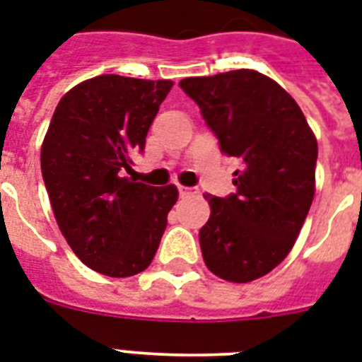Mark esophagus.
<instances>
[{
	"label": "esophagus",
	"mask_w": 362,
	"mask_h": 362,
	"mask_svg": "<svg viewBox=\"0 0 362 362\" xmlns=\"http://www.w3.org/2000/svg\"><path fill=\"white\" fill-rule=\"evenodd\" d=\"M189 193H193V192H192V187L178 186V195H180V197H186V195H189Z\"/></svg>",
	"instance_id": "esophagus-1"
}]
</instances>
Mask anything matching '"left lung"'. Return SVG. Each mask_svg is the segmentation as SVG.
I'll return each instance as SVG.
<instances>
[{"label":"left lung","instance_id":"8db88e82","mask_svg":"<svg viewBox=\"0 0 362 362\" xmlns=\"http://www.w3.org/2000/svg\"><path fill=\"white\" fill-rule=\"evenodd\" d=\"M180 88L242 163L235 193L204 195L212 210L199 231L204 263L227 281L257 280L291 252L308 216L317 141L295 99L257 71L192 76Z\"/></svg>","mask_w":362,"mask_h":362}]
</instances>
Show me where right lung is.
I'll return each mask as SVG.
<instances>
[{
    "mask_svg": "<svg viewBox=\"0 0 362 362\" xmlns=\"http://www.w3.org/2000/svg\"><path fill=\"white\" fill-rule=\"evenodd\" d=\"M170 81L101 75L65 93L41 148L42 180L59 231L92 270L127 278L148 269L178 199L125 176Z\"/></svg>",
    "mask_w": 362,
    "mask_h": 362,
    "instance_id": "right-lung-1",
    "label": "right lung"
}]
</instances>
